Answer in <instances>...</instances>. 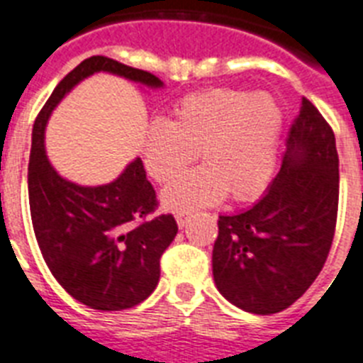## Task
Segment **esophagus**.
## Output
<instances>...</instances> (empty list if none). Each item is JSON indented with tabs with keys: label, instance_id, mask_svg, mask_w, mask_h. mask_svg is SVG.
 <instances>
[{
	"label": "esophagus",
	"instance_id": "34e87169",
	"mask_svg": "<svg viewBox=\"0 0 363 363\" xmlns=\"http://www.w3.org/2000/svg\"><path fill=\"white\" fill-rule=\"evenodd\" d=\"M188 212H179V214H177L175 216V220H177V225H179V228H184V225H186L188 223Z\"/></svg>",
	"mask_w": 363,
	"mask_h": 363
}]
</instances>
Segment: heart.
Instances as JSON below:
<instances>
[{
    "label": "heart",
    "instance_id": "heart-1",
    "mask_svg": "<svg viewBox=\"0 0 363 363\" xmlns=\"http://www.w3.org/2000/svg\"><path fill=\"white\" fill-rule=\"evenodd\" d=\"M284 108L270 93L216 87L188 95L169 121H155L141 140L147 175L167 184L186 172L201 149L207 166L162 194L167 211L186 212L222 201L257 197L272 179L284 134Z\"/></svg>",
    "mask_w": 363,
    "mask_h": 363
}]
</instances>
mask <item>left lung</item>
I'll list each match as a JSON object with an SVG mask.
<instances>
[{
  "label": "left lung",
  "instance_id": "8db88e82",
  "mask_svg": "<svg viewBox=\"0 0 363 363\" xmlns=\"http://www.w3.org/2000/svg\"><path fill=\"white\" fill-rule=\"evenodd\" d=\"M340 158L325 117L302 99L281 169L253 207L218 218L212 276L223 298L278 313L323 270L335 231Z\"/></svg>",
  "mask_w": 363,
  "mask_h": 363
}]
</instances>
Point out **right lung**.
I'll use <instances>...</instances> for the list:
<instances>
[{
  "mask_svg": "<svg viewBox=\"0 0 363 363\" xmlns=\"http://www.w3.org/2000/svg\"><path fill=\"white\" fill-rule=\"evenodd\" d=\"M96 72L121 76L149 89L164 87L151 72L104 55L85 59L65 76L35 119L28 167L29 208L38 248L59 285L89 308L121 311L155 291L162 253L179 228L172 214L147 220L156 207V194L141 158L99 186L76 184L50 164L44 149L50 115L79 82Z\"/></svg>",
  "mask_w": 363,
  "mask_h": 363,
  "instance_id": "obj_1",
  "label": "right lung"
}]
</instances>
